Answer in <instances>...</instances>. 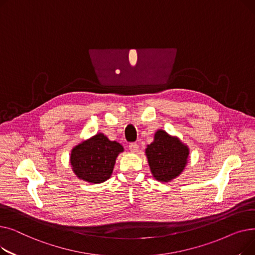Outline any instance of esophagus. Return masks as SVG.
I'll return each instance as SVG.
<instances>
[{"label":"esophagus","instance_id":"obj_1","mask_svg":"<svg viewBox=\"0 0 255 255\" xmlns=\"http://www.w3.org/2000/svg\"><path fill=\"white\" fill-rule=\"evenodd\" d=\"M129 150H130V152H132V153L137 152V150H138V144H137L136 142H131V143H129Z\"/></svg>","mask_w":255,"mask_h":255}]
</instances>
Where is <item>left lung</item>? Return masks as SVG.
<instances>
[{"label":"left lung","instance_id":"8db88e82","mask_svg":"<svg viewBox=\"0 0 255 255\" xmlns=\"http://www.w3.org/2000/svg\"><path fill=\"white\" fill-rule=\"evenodd\" d=\"M153 177L159 182H169L181 175L189 156L188 146L164 130H157L154 141L145 149Z\"/></svg>","mask_w":255,"mask_h":255}]
</instances>
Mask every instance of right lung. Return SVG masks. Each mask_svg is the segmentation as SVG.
<instances>
[{
	"label": "right lung",
	"instance_id": "right-lung-1",
	"mask_svg": "<svg viewBox=\"0 0 255 255\" xmlns=\"http://www.w3.org/2000/svg\"><path fill=\"white\" fill-rule=\"evenodd\" d=\"M124 149L103 133L78 143L71 151L70 163L76 177L89 183L99 184L110 179L116 159Z\"/></svg>",
	"mask_w": 255,
	"mask_h": 255
}]
</instances>
